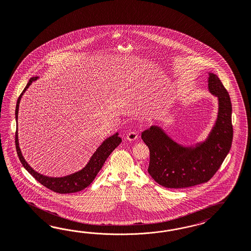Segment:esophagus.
<instances>
[{
	"instance_id": "1",
	"label": "esophagus",
	"mask_w": 251,
	"mask_h": 251,
	"mask_svg": "<svg viewBox=\"0 0 251 251\" xmlns=\"http://www.w3.org/2000/svg\"><path fill=\"white\" fill-rule=\"evenodd\" d=\"M137 138H138V133H137V131H135V130H131L127 134V139L129 141H135Z\"/></svg>"
}]
</instances>
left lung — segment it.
Instances as JSON below:
<instances>
[{"label":"left lung","instance_id":"8db88e82","mask_svg":"<svg viewBox=\"0 0 251 251\" xmlns=\"http://www.w3.org/2000/svg\"><path fill=\"white\" fill-rule=\"evenodd\" d=\"M209 90L219 99V112L203 144L195 148L182 147L156 126L142 133L150 151L148 172L165 188L180 189L208 182L230 151L233 141L231 99L218 76L213 74L209 77Z\"/></svg>","mask_w":251,"mask_h":251}]
</instances>
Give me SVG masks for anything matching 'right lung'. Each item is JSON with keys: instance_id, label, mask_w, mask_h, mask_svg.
Masks as SVG:
<instances>
[{"instance_id": "add662e5", "label": "right lung", "mask_w": 251, "mask_h": 251, "mask_svg": "<svg viewBox=\"0 0 251 251\" xmlns=\"http://www.w3.org/2000/svg\"><path fill=\"white\" fill-rule=\"evenodd\" d=\"M38 77H32L29 79L28 83L26 86L25 87L22 94L17 99L16 102V107H15V120L17 122V115H18V107H19V103L20 99L23 95L24 92L25 91L31 83L35 80H37ZM122 143V138L119 137V133H116L109 138H107L104 143L99 146L98 150L93 154L90 161L85 167L76 172L75 174L62 176V177H50L46 176L41 175L38 172H36L32 167H29V165L24 159L23 155L20 151L19 145H18V136H17V128L15 131V148L16 152L18 154V157L20 162L22 163L23 167L30 173L31 175L34 176V178L45 186L49 190H52L54 192L60 193V194H66V193H74L80 190H83L86 187H88L95 177L98 175L99 170L102 168L104 163L106 162V158L109 156V154L113 152L115 148Z\"/></svg>"}]
</instances>
